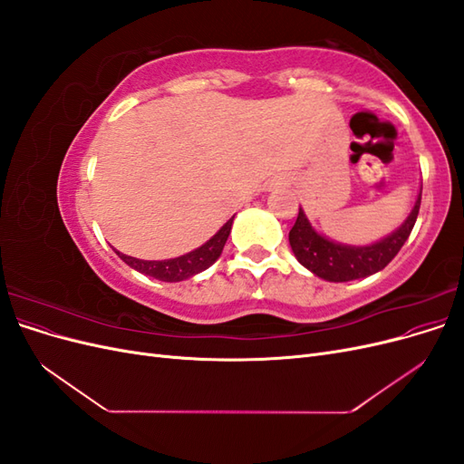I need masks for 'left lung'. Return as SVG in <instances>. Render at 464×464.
<instances>
[{
    "mask_svg": "<svg viewBox=\"0 0 464 464\" xmlns=\"http://www.w3.org/2000/svg\"><path fill=\"white\" fill-rule=\"evenodd\" d=\"M420 199H422V191L418 193L411 215L406 217L401 227L370 246H348L329 240L327 236L319 234L312 227V222L300 208L298 218L288 234L290 247L307 271H312L323 280H329V283H348V280L366 278L385 269L392 257L399 254L404 242L409 240L418 218Z\"/></svg>",
    "mask_w": 464,
    "mask_h": 464,
    "instance_id": "left-lung-1",
    "label": "left lung"
}]
</instances>
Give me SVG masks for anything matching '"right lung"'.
Here are the masks:
<instances>
[{
	"label": "right lung",
	"mask_w": 464,
	"mask_h": 464,
	"mask_svg": "<svg viewBox=\"0 0 464 464\" xmlns=\"http://www.w3.org/2000/svg\"><path fill=\"white\" fill-rule=\"evenodd\" d=\"M232 222H234V217L201 247L189 251V254H186V256L174 257V259L145 261V259H137L131 256L120 254V251H116V254L120 256L121 261L128 263L131 269H135L139 273H143L152 278H159V280H162V283H179V280L191 278L195 275H199L201 271L208 269V266L220 257L224 244H227L230 230H232Z\"/></svg>",
	"instance_id": "right-lung-1"
}]
</instances>
